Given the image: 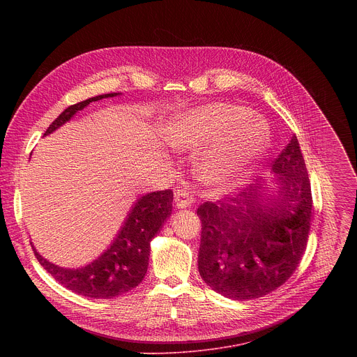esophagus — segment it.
<instances>
[{"label": "esophagus", "instance_id": "34e87169", "mask_svg": "<svg viewBox=\"0 0 357 357\" xmlns=\"http://www.w3.org/2000/svg\"><path fill=\"white\" fill-rule=\"evenodd\" d=\"M193 203V197L189 193V190L186 188L182 186H176L175 188V206L178 209H186L190 208Z\"/></svg>", "mask_w": 357, "mask_h": 357}]
</instances>
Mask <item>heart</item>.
I'll list each match as a JSON object with an SVG mask.
<instances>
[{
	"instance_id": "heart-1",
	"label": "heart",
	"mask_w": 357,
	"mask_h": 357,
	"mask_svg": "<svg viewBox=\"0 0 357 357\" xmlns=\"http://www.w3.org/2000/svg\"><path fill=\"white\" fill-rule=\"evenodd\" d=\"M167 142L188 151L212 142L200 161L203 176L226 186L243 178L270 141L267 123L234 105H208L178 116L165 130Z\"/></svg>"
}]
</instances>
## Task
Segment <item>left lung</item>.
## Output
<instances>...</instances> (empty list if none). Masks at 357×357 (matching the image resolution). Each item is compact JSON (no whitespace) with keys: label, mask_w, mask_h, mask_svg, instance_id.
Wrapping results in <instances>:
<instances>
[{"label":"left lung","mask_w":357,"mask_h":357,"mask_svg":"<svg viewBox=\"0 0 357 357\" xmlns=\"http://www.w3.org/2000/svg\"><path fill=\"white\" fill-rule=\"evenodd\" d=\"M271 171L273 178H257L236 197L205 202L197 209L199 274L226 298L247 301L275 291L307 248L312 195L295 135Z\"/></svg>","instance_id":"left-lung-1"}]
</instances>
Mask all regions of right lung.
<instances>
[{"mask_svg": "<svg viewBox=\"0 0 357 357\" xmlns=\"http://www.w3.org/2000/svg\"><path fill=\"white\" fill-rule=\"evenodd\" d=\"M121 93L100 94L68 107L46 130L45 135L68 123L93 101L116 97ZM174 192L157 190L138 197L131 206L113 243L90 264L65 268L47 261L32 245L40 266L65 288L87 298L110 299L135 288L145 277L154 238L172 213ZM32 244V243H31Z\"/></svg>", "mask_w": 357, "mask_h": 357, "instance_id": "1", "label": "right lung"}]
</instances>
